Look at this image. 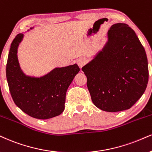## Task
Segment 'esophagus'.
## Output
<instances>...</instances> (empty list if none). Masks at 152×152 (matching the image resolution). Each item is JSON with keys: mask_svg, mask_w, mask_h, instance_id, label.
<instances>
[{"mask_svg": "<svg viewBox=\"0 0 152 152\" xmlns=\"http://www.w3.org/2000/svg\"><path fill=\"white\" fill-rule=\"evenodd\" d=\"M77 65H79L80 67H82L86 63V60L83 58H81L77 60Z\"/></svg>", "mask_w": 152, "mask_h": 152, "instance_id": "34e87169", "label": "esophagus"}]
</instances>
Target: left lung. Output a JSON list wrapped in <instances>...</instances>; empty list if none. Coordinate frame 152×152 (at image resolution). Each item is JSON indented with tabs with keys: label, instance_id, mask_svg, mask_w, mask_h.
<instances>
[{
	"label": "left lung",
	"instance_id": "left-lung-1",
	"mask_svg": "<svg viewBox=\"0 0 152 152\" xmlns=\"http://www.w3.org/2000/svg\"><path fill=\"white\" fill-rule=\"evenodd\" d=\"M107 38L82 70L93 104L104 111H122L132 107L145 91L149 79L147 54L128 24H113Z\"/></svg>",
	"mask_w": 152,
	"mask_h": 152
}]
</instances>
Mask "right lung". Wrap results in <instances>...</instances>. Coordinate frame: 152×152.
Segmentation results:
<instances>
[{
    "mask_svg": "<svg viewBox=\"0 0 152 152\" xmlns=\"http://www.w3.org/2000/svg\"><path fill=\"white\" fill-rule=\"evenodd\" d=\"M23 38L24 33L17 35L7 58L6 77L13 101L24 113L34 118L46 120L61 115L65 109L67 88L80 67L75 63L55 67L43 76L27 75L21 69L18 57L19 45Z\"/></svg>",
    "mask_w": 152,
    "mask_h": 152,
    "instance_id": "obj_1",
    "label": "right lung"
}]
</instances>
